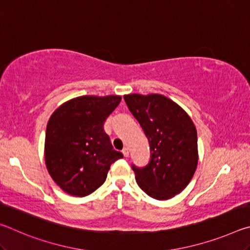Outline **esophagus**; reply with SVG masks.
I'll use <instances>...</instances> for the list:
<instances>
[{
  "label": "esophagus",
  "mask_w": 250,
  "mask_h": 250,
  "mask_svg": "<svg viewBox=\"0 0 250 250\" xmlns=\"http://www.w3.org/2000/svg\"><path fill=\"white\" fill-rule=\"evenodd\" d=\"M122 154H124L125 156H129V150L126 149V147H125V149L122 150Z\"/></svg>",
  "instance_id": "34e87169"
}]
</instances>
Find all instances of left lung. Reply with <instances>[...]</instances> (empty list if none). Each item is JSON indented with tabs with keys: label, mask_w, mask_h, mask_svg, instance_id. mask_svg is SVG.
<instances>
[{
	"label": "left lung",
	"mask_w": 250,
	"mask_h": 250,
	"mask_svg": "<svg viewBox=\"0 0 250 250\" xmlns=\"http://www.w3.org/2000/svg\"><path fill=\"white\" fill-rule=\"evenodd\" d=\"M124 98L150 145L149 163L132 166L137 183L155 200L172 198L188 186L196 170L195 125L179 104L162 95L132 94Z\"/></svg>",
	"instance_id": "obj_1"
}]
</instances>
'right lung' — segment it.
<instances>
[{
	"instance_id": "1",
	"label": "right lung",
	"mask_w": 250,
	"mask_h": 250,
	"mask_svg": "<svg viewBox=\"0 0 250 250\" xmlns=\"http://www.w3.org/2000/svg\"><path fill=\"white\" fill-rule=\"evenodd\" d=\"M120 96H82L55 110L46 128L45 163L59 188L87 196L107 179L110 166L124 158L113 150L104 124Z\"/></svg>"
}]
</instances>
